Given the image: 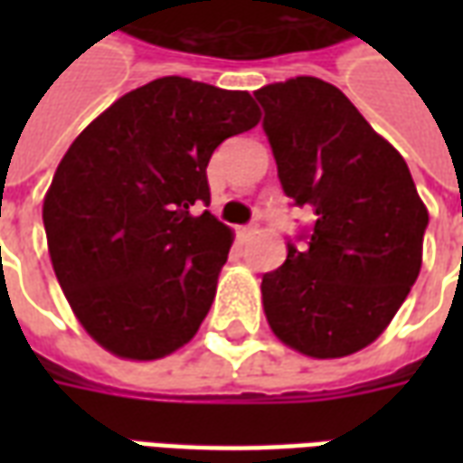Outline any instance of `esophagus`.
<instances>
[{"instance_id": "obj_1", "label": "esophagus", "mask_w": 463, "mask_h": 463, "mask_svg": "<svg viewBox=\"0 0 463 463\" xmlns=\"http://www.w3.org/2000/svg\"><path fill=\"white\" fill-rule=\"evenodd\" d=\"M238 232H241L242 241H250L252 235L258 232V222H250V225H242V228H241V231H238Z\"/></svg>"}]
</instances>
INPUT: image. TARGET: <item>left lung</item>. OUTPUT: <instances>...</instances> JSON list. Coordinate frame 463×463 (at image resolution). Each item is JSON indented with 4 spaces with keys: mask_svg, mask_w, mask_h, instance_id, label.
I'll list each match as a JSON object with an SVG mask.
<instances>
[{
    "mask_svg": "<svg viewBox=\"0 0 463 463\" xmlns=\"http://www.w3.org/2000/svg\"><path fill=\"white\" fill-rule=\"evenodd\" d=\"M285 195L315 221L262 275L272 332L307 357H347L384 332L421 268L429 213L407 163L337 86L255 91Z\"/></svg>",
    "mask_w": 463,
    "mask_h": 463,
    "instance_id": "obj_1",
    "label": "left lung"
}]
</instances>
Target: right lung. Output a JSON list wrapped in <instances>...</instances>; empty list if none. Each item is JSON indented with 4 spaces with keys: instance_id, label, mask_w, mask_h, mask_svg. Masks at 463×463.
I'll use <instances>...</instances> for the list:
<instances>
[{
    "instance_id": "1",
    "label": "right lung",
    "mask_w": 463,
    "mask_h": 463,
    "mask_svg": "<svg viewBox=\"0 0 463 463\" xmlns=\"http://www.w3.org/2000/svg\"><path fill=\"white\" fill-rule=\"evenodd\" d=\"M260 111L248 91L163 76L79 133L44 198L56 280L116 357L158 359L211 310L232 232L211 211L208 161Z\"/></svg>"
}]
</instances>
